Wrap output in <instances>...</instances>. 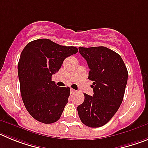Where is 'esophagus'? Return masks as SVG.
<instances>
[{"label": "esophagus", "instance_id": "esophagus-1", "mask_svg": "<svg viewBox=\"0 0 148 148\" xmlns=\"http://www.w3.org/2000/svg\"><path fill=\"white\" fill-rule=\"evenodd\" d=\"M75 92H76V91H75V90H73V89H71V90H70V93H71V94L75 93Z\"/></svg>", "mask_w": 148, "mask_h": 148}]
</instances>
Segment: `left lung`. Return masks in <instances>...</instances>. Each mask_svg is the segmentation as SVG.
Segmentation results:
<instances>
[{"instance_id": "8db88e82", "label": "left lung", "mask_w": 148, "mask_h": 148, "mask_svg": "<svg viewBox=\"0 0 148 148\" xmlns=\"http://www.w3.org/2000/svg\"><path fill=\"white\" fill-rule=\"evenodd\" d=\"M90 68L88 78L92 81L93 95H84L78 106L83 124L90 127L106 125L119 108L125 95L128 73L121 56L105 47H79Z\"/></svg>"}]
</instances>
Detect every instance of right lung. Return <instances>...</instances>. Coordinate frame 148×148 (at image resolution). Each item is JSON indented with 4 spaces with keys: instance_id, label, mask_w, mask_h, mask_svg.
<instances>
[{
    "instance_id": "right-lung-1",
    "label": "right lung",
    "mask_w": 148,
    "mask_h": 148,
    "mask_svg": "<svg viewBox=\"0 0 148 148\" xmlns=\"http://www.w3.org/2000/svg\"><path fill=\"white\" fill-rule=\"evenodd\" d=\"M78 51L47 38L32 40L22 51L18 65L21 94L26 109L37 121L52 124L61 117L70 88L56 85L52 75L65 58Z\"/></svg>"
}]
</instances>
